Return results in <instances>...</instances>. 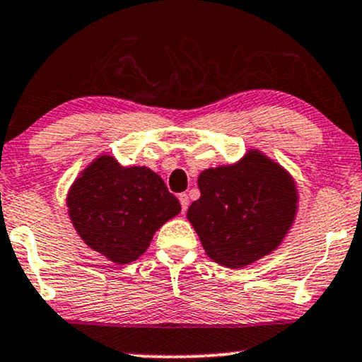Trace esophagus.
Masks as SVG:
<instances>
[{"mask_svg":"<svg viewBox=\"0 0 362 362\" xmlns=\"http://www.w3.org/2000/svg\"><path fill=\"white\" fill-rule=\"evenodd\" d=\"M178 200H180L182 212H185L187 207H189V195H187L185 192L184 194H178Z\"/></svg>","mask_w":362,"mask_h":362,"instance_id":"obj_1","label":"esophagus"}]
</instances>
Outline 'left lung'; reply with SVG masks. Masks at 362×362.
<instances>
[{
    "mask_svg": "<svg viewBox=\"0 0 362 362\" xmlns=\"http://www.w3.org/2000/svg\"><path fill=\"white\" fill-rule=\"evenodd\" d=\"M200 199L187 211L207 256L228 268H243L275 251L297 214L298 192L291 175L259 150L234 165L204 170Z\"/></svg>",
    "mask_w": 362,
    "mask_h": 362,
    "instance_id": "obj_1",
    "label": "left lung"
}]
</instances>
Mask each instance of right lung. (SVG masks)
Returning a JSON list of instances; mask_svg holds the SVG:
<instances>
[{"mask_svg": "<svg viewBox=\"0 0 362 362\" xmlns=\"http://www.w3.org/2000/svg\"><path fill=\"white\" fill-rule=\"evenodd\" d=\"M67 207L82 241L117 264L138 259L182 209L158 173L123 167L110 155L82 170L69 189Z\"/></svg>", "mask_w": 362, "mask_h": 362, "instance_id": "right-lung-1", "label": "right lung"}]
</instances>
